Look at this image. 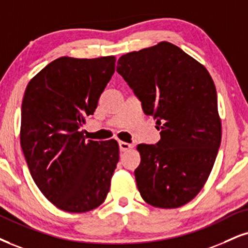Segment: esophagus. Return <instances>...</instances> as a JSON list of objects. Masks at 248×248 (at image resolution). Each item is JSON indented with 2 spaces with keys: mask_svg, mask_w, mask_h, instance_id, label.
I'll use <instances>...</instances> for the list:
<instances>
[{
  "mask_svg": "<svg viewBox=\"0 0 248 248\" xmlns=\"http://www.w3.org/2000/svg\"><path fill=\"white\" fill-rule=\"evenodd\" d=\"M118 145H119V151L121 152H126V151H129L131 147H132V145H131V143L125 142V141H119Z\"/></svg>",
  "mask_w": 248,
  "mask_h": 248,
  "instance_id": "obj_1",
  "label": "esophagus"
}]
</instances>
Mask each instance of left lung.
<instances>
[{"label": "left lung", "instance_id": "1", "mask_svg": "<svg viewBox=\"0 0 248 248\" xmlns=\"http://www.w3.org/2000/svg\"><path fill=\"white\" fill-rule=\"evenodd\" d=\"M117 72L161 131L155 145L137 146L140 195L158 208L187 203L203 187L221 145L217 94L209 72L166 41L121 56Z\"/></svg>", "mask_w": 248, "mask_h": 248}]
</instances>
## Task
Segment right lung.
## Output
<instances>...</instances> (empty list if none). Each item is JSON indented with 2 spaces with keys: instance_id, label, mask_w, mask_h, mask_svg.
Segmentation results:
<instances>
[{
  "instance_id": "right-lung-1",
  "label": "right lung",
  "mask_w": 248,
  "mask_h": 248,
  "mask_svg": "<svg viewBox=\"0 0 248 248\" xmlns=\"http://www.w3.org/2000/svg\"><path fill=\"white\" fill-rule=\"evenodd\" d=\"M115 57H60L31 79L21 103L20 146L31 176L57 208L100 206L119 158L116 140L93 141L81 126L115 72Z\"/></svg>"
}]
</instances>
